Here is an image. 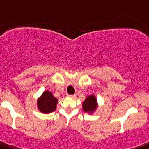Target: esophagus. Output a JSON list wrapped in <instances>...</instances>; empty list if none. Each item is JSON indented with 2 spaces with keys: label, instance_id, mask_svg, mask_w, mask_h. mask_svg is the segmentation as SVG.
I'll use <instances>...</instances> for the list:
<instances>
[{
  "label": "esophagus",
  "instance_id": "esophagus-1",
  "mask_svg": "<svg viewBox=\"0 0 149 149\" xmlns=\"http://www.w3.org/2000/svg\"><path fill=\"white\" fill-rule=\"evenodd\" d=\"M67 97H72V98H74L75 97H76V95H67Z\"/></svg>",
  "mask_w": 149,
  "mask_h": 149
}]
</instances>
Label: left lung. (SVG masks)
Here are the masks:
<instances>
[{
	"label": "left lung",
	"mask_w": 149,
	"mask_h": 149,
	"mask_svg": "<svg viewBox=\"0 0 149 149\" xmlns=\"http://www.w3.org/2000/svg\"><path fill=\"white\" fill-rule=\"evenodd\" d=\"M97 107V100L93 95L89 96L82 104V108L85 112H93Z\"/></svg>",
	"instance_id": "8db88e82"
}]
</instances>
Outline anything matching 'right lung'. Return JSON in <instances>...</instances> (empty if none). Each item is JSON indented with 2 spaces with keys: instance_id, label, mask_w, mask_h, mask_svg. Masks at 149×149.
Returning <instances> with one entry per match:
<instances>
[{
  "instance_id": "add662e5",
  "label": "right lung",
  "mask_w": 149,
  "mask_h": 149,
  "mask_svg": "<svg viewBox=\"0 0 149 149\" xmlns=\"http://www.w3.org/2000/svg\"><path fill=\"white\" fill-rule=\"evenodd\" d=\"M58 100L50 92L45 91L38 100V108L43 113H49L56 110Z\"/></svg>"
}]
</instances>
